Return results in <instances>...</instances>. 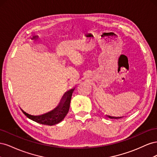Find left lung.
I'll use <instances>...</instances> for the list:
<instances>
[{
    "instance_id": "left-lung-1",
    "label": "left lung",
    "mask_w": 157,
    "mask_h": 157,
    "mask_svg": "<svg viewBox=\"0 0 157 157\" xmlns=\"http://www.w3.org/2000/svg\"><path fill=\"white\" fill-rule=\"evenodd\" d=\"M109 118H115H115H116V119H117V118H122L123 117H111V116H109V115H107Z\"/></svg>"
}]
</instances>
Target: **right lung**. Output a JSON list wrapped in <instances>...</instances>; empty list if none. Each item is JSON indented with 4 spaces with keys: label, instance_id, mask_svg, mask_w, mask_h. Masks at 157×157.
Instances as JSON below:
<instances>
[{
    "label": "right lung",
    "instance_id": "right-lung-1",
    "mask_svg": "<svg viewBox=\"0 0 157 157\" xmlns=\"http://www.w3.org/2000/svg\"><path fill=\"white\" fill-rule=\"evenodd\" d=\"M74 89H71L69 91L65 92L61 98L58 106L56 107L54 110L45 113L44 115L39 116L31 115L25 112L23 109H21L27 117L39 124L48 126H53L58 124L59 122L63 120L69 112L71 96H72Z\"/></svg>",
    "mask_w": 157,
    "mask_h": 157
}]
</instances>
